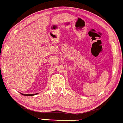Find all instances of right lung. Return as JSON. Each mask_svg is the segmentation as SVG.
<instances>
[{
  "instance_id": "obj_1",
  "label": "right lung",
  "mask_w": 123,
  "mask_h": 123,
  "mask_svg": "<svg viewBox=\"0 0 123 123\" xmlns=\"http://www.w3.org/2000/svg\"><path fill=\"white\" fill-rule=\"evenodd\" d=\"M22 94V93H21ZM36 94H37V93H36ZM36 94H22L24 96H34V95H36Z\"/></svg>"
}]
</instances>
